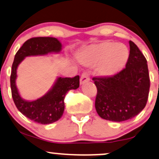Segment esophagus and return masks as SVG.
I'll return each mask as SVG.
<instances>
[{"label": "esophagus", "instance_id": "1", "mask_svg": "<svg viewBox=\"0 0 159 159\" xmlns=\"http://www.w3.org/2000/svg\"><path fill=\"white\" fill-rule=\"evenodd\" d=\"M90 81V75L87 72H83L80 78V84H84L86 82Z\"/></svg>", "mask_w": 159, "mask_h": 159}]
</instances>
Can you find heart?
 Returning a JSON list of instances; mask_svg holds the SVG:
<instances>
[{
  "mask_svg": "<svg viewBox=\"0 0 159 159\" xmlns=\"http://www.w3.org/2000/svg\"><path fill=\"white\" fill-rule=\"evenodd\" d=\"M129 57L125 45L104 42L93 45L77 54L78 61L86 66H98V73L102 76L114 75L126 64Z\"/></svg>",
  "mask_w": 159,
  "mask_h": 159,
  "instance_id": "1",
  "label": "heart"
}]
</instances>
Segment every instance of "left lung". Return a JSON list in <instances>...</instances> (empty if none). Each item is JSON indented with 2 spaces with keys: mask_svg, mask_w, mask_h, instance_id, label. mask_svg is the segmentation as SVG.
Returning a JSON list of instances; mask_svg holds the SVG:
<instances>
[{
  "mask_svg": "<svg viewBox=\"0 0 159 159\" xmlns=\"http://www.w3.org/2000/svg\"><path fill=\"white\" fill-rule=\"evenodd\" d=\"M129 46L125 68L112 76L93 78L97 88L95 107L102 119L125 121L147 105L150 87L147 59L132 41Z\"/></svg>",
  "mask_w": 159,
  "mask_h": 159,
  "instance_id": "8db88e82",
  "label": "left lung"
}]
</instances>
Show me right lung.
Wrapping results in <instances>:
<instances>
[{
    "label": "right lung",
    "instance_id": "add662e5",
    "mask_svg": "<svg viewBox=\"0 0 159 159\" xmlns=\"http://www.w3.org/2000/svg\"><path fill=\"white\" fill-rule=\"evenodd\" d=\"M62 45L54 37H34L27 40L16 54L10 75V87L12 99L20 112L32 121L40 124H50L57 121L64 111V98L70 90L79 87V76L73 78H58L53 87L43 97L35 101L23 99L16 85L18 66L28 56L44 55L48 53L59 52Z\"/></svg>",
    "mask_w": 159,
    "mask_h": 159
}]
</instances>
